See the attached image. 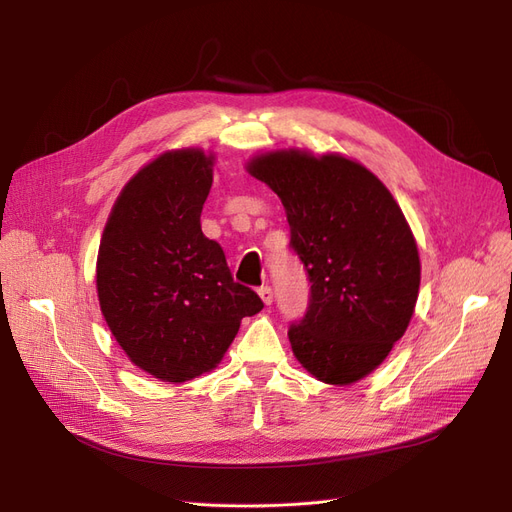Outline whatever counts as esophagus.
Returning <instances> with one entry per match:
<instances>
[{"mask_svg":"<svg viewBox=\"0 0 512 512\" xmlns=\"http://www.w3.org/2000/svg\"><path fill=\"white\" fill-rule=\"evenodd\" d=\"M258 294H260V299H262V303H265V305L273 303V290H271V286H260Z\"/></svg>","mask_w":512,"mask_h":512,"instance_id":"1","label":"esophagus"}]
</instances>
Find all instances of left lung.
<instances>
[{"instance_id":"1","label":"left lung","mask_w":512,"mask_h":512,"mask_svg":"<svg viewBox=\"0 0 512 512\" xmlns=\"http://www.w3.org/2000/svg\"><path fill=\"white\" fill-rule=\"evenodd\" d=\"M282 198L309 303L292 322L294 356L346 386L371 374L406 333L421 284L416 241L384 183L344 156L273 151L247 164Z\"/></svg>"}]
</instances>
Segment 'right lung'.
<instances>
[{
    "instance_id": "add662e5",
    "label": "right lung",
    "mask_w": 512,
    "mask_h": 512,
    "mask_svg": "<svg viewBox=\"0 0 512 512\" xmlns=\"http://www.w3.org/2000/svg\"><path fill=\"white\" fill-rule=\"evenodd\" d=\"M211 166L200 149L162 153L121 190L100 241L102 316L130 361L164 382L211 371L265 307L200 228Z\"/></svg>"
}]
</instances>
